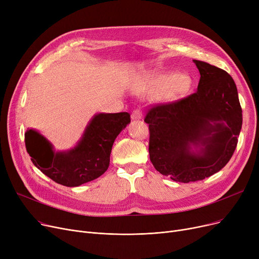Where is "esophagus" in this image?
I'll use <instances>...</instances> for the list:
<instances>
[{
  "label": "esophagus",
  "instance_id": "esophagus-1",
  "mask_svg": "<svg viewBox=\"0 0 259 259\" xmlns=\"http://www.w3.org/2000/svg\"><path fill=\"white\" fill-rule=\"evenodd\" d=\"M143 117V113L141 110H139V109H137V110H134L131 114V118L132 119H141Z\"/></svg>",
  "mask_w": 259,
  "mask_h": 259
}]
</instances>
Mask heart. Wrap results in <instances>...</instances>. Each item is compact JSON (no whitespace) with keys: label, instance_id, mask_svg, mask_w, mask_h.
<instances>
[{"label":"heart","instance_id":"heart-1","mask_svg":"<svg viewBox=\"0 0 259 259\" xmlns=\"http://www.w3.org/2000/svg\"><path fill=\"white\" fill-rule=\"evenodd\" d=\"M192 79L186 73L153 72L134 88L140 97H157L162 103L180 100L190 90Z\"/></svg>","mask_w":259,"mask_h":259}]
</instances>
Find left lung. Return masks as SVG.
Listing matches in <instances>:
<instances>
[{
    "mask_svg": "<svg viewBox=\"0 0 259 259\" xmlns=\"http://www.w3.org/2000/svg\"><path fill=\"white\" fill-rule=\"evenodd\" d=\"M200 73L197 91L179 102L149 110V154L154 168L174 182L201 181L221 171L232 157L242 110L231 75L193 60Z\"/></svg>",
    "mask_w": 259,
    "mask_h": 259,
    "instance_id": "left-lung-1",
    "label": "left lung"
}]
</instances>
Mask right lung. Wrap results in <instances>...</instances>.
Returning a JSON list of instances; mask_svg holds the SVG:
<instances>
[{
	"label": "right lung",
	"mask_w": 259,
	"mask_h": 259,
	"mask_svg": "<svg viewBox=\"0 0 259 259\" xmlns=\"http://www.w3.org/2000/svg\"><path fill=\"white\" fill-rule=\"evenodd\" d=\"M129 122L128 112L95 114L77 144L67 151H56L42 134L28 129L26 149L33 165L49 179L66 187H77L107 171L113 143Z\"/></svg>",
	"instance_id": "add662e5"
}]
</instances>
